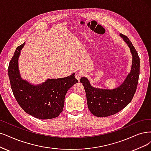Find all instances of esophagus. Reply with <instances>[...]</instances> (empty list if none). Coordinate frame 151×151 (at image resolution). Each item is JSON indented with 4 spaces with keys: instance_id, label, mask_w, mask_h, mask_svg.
I'll return each instance as SVG.
<instances>
[{
    "instance_id": "esophagus-1",
    "label": "esophagus",
    "mask_w": 151,
    "mask_h": 151,
    "mask_svg": "<svg viewBox=\"0 0 151 151\" xmlns=\"http://www.w3.org/2000/svg\"><path fill=\"white\" fill-rule=\"evenodd\" d=\"M83 76V73L81 71H76L75 73V78L78 81L80 80V78Z\"/></svg>"
}]
</instances>
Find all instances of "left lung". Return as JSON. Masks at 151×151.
Listing matches in <instances>:
<instances>
[{"instance_id":"left-lung-1","label":"left lung","mask_w":151,"mask_h":151,"mask_svg":"<svg viewBox=\"0 0 151 151\" xmlns=\"http://www.w3.org/2000/svg\"><path fill=\"white\" fill-rule=\"evenodd\" d=\"M120 35L129 47L132 55L131 73L123 83L113 90H104L93 87L85 77L80 79L86 92L88 109L97 117H107L119 112L132 101L137 89L140 60L129 39L122 33Z\"/></svg>"}]
</instances>
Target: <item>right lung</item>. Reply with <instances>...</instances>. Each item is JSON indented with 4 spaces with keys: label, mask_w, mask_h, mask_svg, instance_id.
<instances>
[{
    "label": "right lung",
    "mask_w": 151,
    "mask_h": 151,
    "mask_svg": "<svg viewBox=\"0 0 151 151\" xmlns=\"http://www.w3.org/2000/svg\"><path fill=\"white\" fill-rule=\"evenodd\" d=\"M25 43L16 48L10 61L8 75L14 97L27 113L41 119H53L63 111L67 91L78 82L75 73L58 79H48L42 85H32L20 76L18 59Z\"/></svg>",
    "instance_id": "obj_1"
}]
</instances>
